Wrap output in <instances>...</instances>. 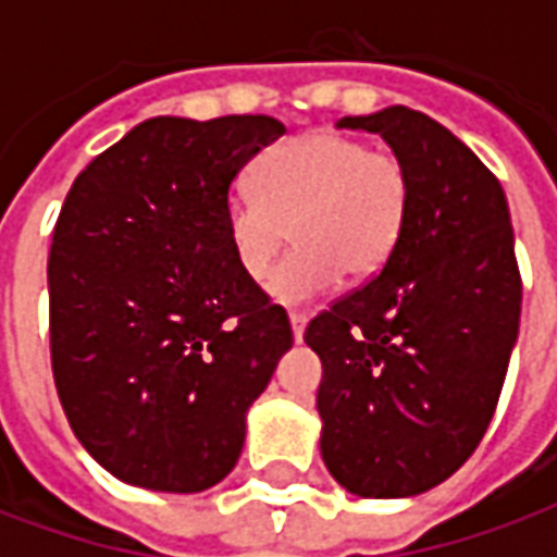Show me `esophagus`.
Wrapping results in <instances>:
<instances>
[{"label": "esophagus", "instance_id": "obj_1", "mask_svg": "<svg viewBox=\"0 0 557 557\" xmlns=\"http://www.w3.org/2000/svg\"><path fill=\"white\" fill-rule=\"evenodd\" d=\"M307 322H310V319H307L304 313H289L292 339H295V343H301V339H304V327H307Z\"/></svg>", "mask_w": 557, "mask_h": 557}]
</instances>
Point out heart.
<instances>
[{"label":"heart","instance_id":"heart-1","mask_svg":"<svg viewBox=\"0 0 557 557\" xmlns=\"http://www.w3.org/2000/svg\"><path fill=\"white\" fill-rule=\"evenodd\" d=\"M411 208V175L391 151L355 137L310 131L256 163V194L223 208V235L244 277H265L283 244L292 250L268 280V298L301 307L337 286L367 280L397 250Z\"/></svg>","mask_w":557,"mask_h":557}]
</instances>
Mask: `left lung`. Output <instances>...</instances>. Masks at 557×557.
Listing matches in <instances>:
<instances>
[{"mask_svg": "<svg viewBox=\"0 0 557 557\" xmlns=\"http://www.w3.org/2000/svg\"><path fill=\"white\" fill-rule=\"evenodd\" d=\"M411 175L382 274L307 325L331 478L361 498H409L474 454L519 337L522 283L502 184L444 125L409 107L346 115Z\"/></svg>", "mask_w": 557, "mask_h": 557, "instance_id": "obj_1", "label": "left lung"}]
</instances>
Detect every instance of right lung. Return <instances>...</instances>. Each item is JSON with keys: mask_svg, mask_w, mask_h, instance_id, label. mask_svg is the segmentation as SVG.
Wrapping results in <instances>:
<instances>
[{"mask_svg": "<svg viewBox=\"0 0 557 557\" xmlns=\"http://www.w3.org/2000/svg\"><path fill=\"white\" fill-rule=\"evenodd\" d=\"M271 115L148 119L79 172L53 232L50 355L79 444L131 486L230 474L247 411L292 349L286 310L235 265L223 208Z\"/></svg>", "mask_w": 557, "mask_h": 557, "instance_id": "add662e5", "label": "right lung"}]
</instances>
